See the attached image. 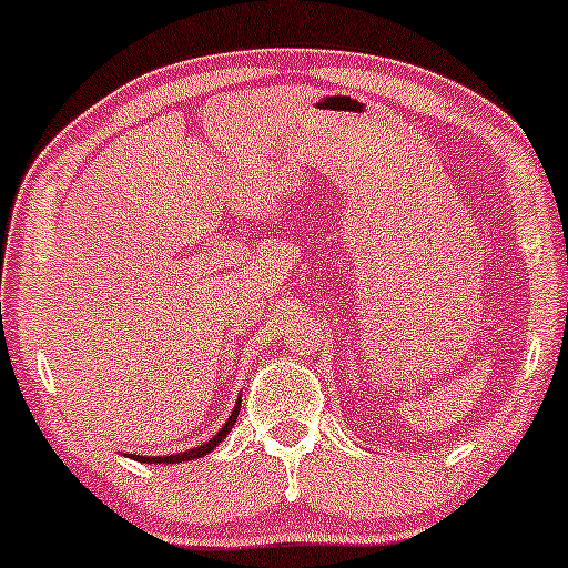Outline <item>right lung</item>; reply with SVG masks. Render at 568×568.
Masks as SVG:
<instances>
[{"label": "right lung", "instance_id": "add662e5", "mask_svg": "<svg viewBox=\"0 0 568 568\" xmlns=\"http://www.w3.org/2000/svg\"><path fill=\"white\" fill-rule=\"evenodd\" d=\"M237 413H241V402H237L235 405V409H232V415L227 418V423H224L222 428H219V434L214 436V439H209L206 444H197V447H193V449H187V453H176V455H163V457H145V455H134V460H140V463H155V466H159V463H184V460H195V457H203V455H209L211 449L214 447H219V442L224 439V436H227L230 432H232V426H235V420H237Z\"/></svg>", "mask_w": 568, "mask_h": 568}]
</instances>
